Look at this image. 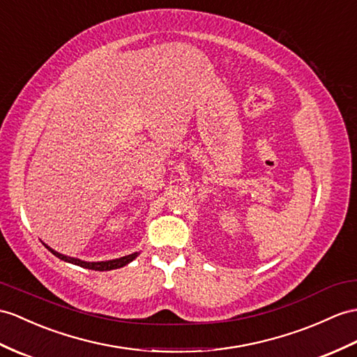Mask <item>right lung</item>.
I'll return each instance as SVG.
<instances>
[{"instance_id":"add662e5","label":"right lung","mask_w":357,"mask_h":357,"mask_svg":"<svg viewBox=\"0 0 357 357\" xmlns=\"http://www.w3.org/2000/svg\"><path fill=\"white\" fill-rule=\"evenodd\" d=\"M45 245L51 253H53L56 257H59L60 260H65V262L68 264H73V265H77V266H82V268H88V269H93V271H110V269H118V268H123L126 265H128L130 262H133V260L139 256V253L136 251V253H132L128 256H124V257H119V259H112V260H101V262H86V260H82V259H77V257H69V256H65L62 253H59V251L53 250L51 247H48L47 244Z\"/></svg>"}]
</instances>
